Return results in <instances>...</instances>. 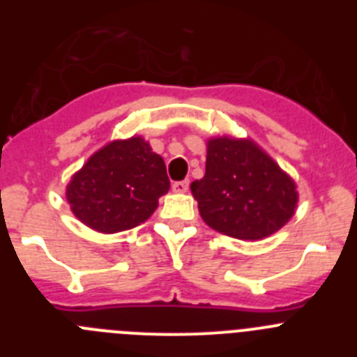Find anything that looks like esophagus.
I'll return each instance as SVG.
<instances>
[{
    "mask_svg": "<svg viewBox=\"0 0 357 357\" xmlns=\"http://www.w3.org/2000/svg\"><path fill=\"white\" fill-rule=\"evenodd\" d=\"M172 189L175 193H185L189 189V182L188 181H178V182H173Z\"/></svg>",
    "mask_w": 357,
    "mask_h": 357,
    "instance_id": "esophagus-1",
    "label": "esophagus"
}]
</instances>
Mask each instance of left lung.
<instances>
[{"label": "left lung", "mask_w": 357, "mask_h": 357, "mask_svg": "<svg viewBox=\"0 0 357 357\" xmlns=\"http://www.w3.org/2000/svg\"><path fill=\"white\" fill-rule=\"evenodd\" d=\"M202 220L238 239H263L289 222L298 193L291 176L250 139L207 141L206 175L191 184Z\"/></svg>", "instance_id": "obj_1"}]
</instances>
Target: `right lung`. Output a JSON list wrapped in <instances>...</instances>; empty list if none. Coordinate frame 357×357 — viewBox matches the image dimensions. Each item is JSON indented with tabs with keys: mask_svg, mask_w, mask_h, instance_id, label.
Masks as SVG:
<instances>
[{
	"mask_svg": "<svg viewBox=\"0 0 357 357\" xmlns=\"http://www.w3.org/2000/svg\"><path fill=\"white\" fill-rule=\"evenodd\" d=\"M162 157L143 137L112 141L71 176L66 198L73 214L91 229L114 234L146 222L168 193Z\"/></svg>",
	"mask_w": 357,
	"mask_h": 357,
	"instance_id": "right-lung-1",
	"label": "right lung"
}]
</instances>
